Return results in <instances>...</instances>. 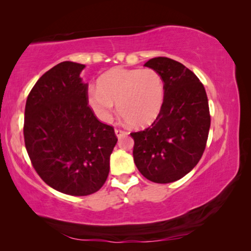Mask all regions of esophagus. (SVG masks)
Instances as JSON below:
<instances>
[{
    "label": "esophagus",
    "instance_id": "esophagus-1",
    "mask_svg": "<svg viewBox=\"0 0 251 251\" xmlns=\"http://www.w3.org/2000/svg\"><path fill=\"white\" fill-rule=\"evenodd\" d=\"M115 135L118 138H121L122 136L126 135V131H125V130H122V129H115Z\"/></svg>",
    "mask_w": 251,
    "mask_h": 251
}]
</instances>
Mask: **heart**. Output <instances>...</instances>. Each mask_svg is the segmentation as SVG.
I'll return each instance as SVG.
<instances>
[{"label": "heart", "instance_id": "b5f03b06", "mask_svg": "<svg viewBox=\"0 0 251 251\" xmlns=\"http://www.w3.org/2000/svg\"><path fill=\"white\" fill-rule=\"evenodd\" d=\"M88 104L96 116L109 122L118 111L123 121L143 128L160 114L164 101V82L152 68H113L88 89Z\"/></svg>", "mask_w": 251, "mask_h": 251}]
</instances>
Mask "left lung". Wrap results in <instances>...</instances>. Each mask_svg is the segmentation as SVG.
<instances>
[{"label":"left lung","instance_id":"1","mask_svg":"<svg viewBox=\"0 0 251 251\" xmlns=\"http://www.w3.org/2000/svg\"><path fill=\"white\" fill-rule=\"evenodd\" d=\"M164 82V101L152 126L131 132L133 161L151 181L168 184L187 175L200 161L207 144L210 114L203 84L183 64L156 57L145 64Z\"/></svg>","mask_w":251,"mask_h":251}]
</instances>
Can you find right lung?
<instances>
[{
    "mask_svg": "<svg viewBox=\"0 0 251 251\" xmlns=\"http://www.w3.org/2000/svg\"><path fill=\"white\" fill-rule=\"evenodd\" d=\"M85 66L63 61L46 72L26 100L24 138L34 169L53 190L83 197L105 184L116 145L113 126L88 105Z\"/></svg>",
    "mask_w": 251,
    "mask_h": 251,
    "instance_id": "add662e5",
    "label": "right lung"
}]
</instances>
